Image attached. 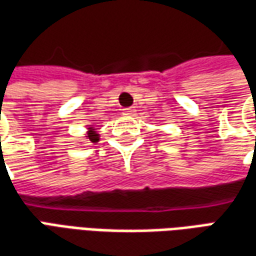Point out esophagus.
<instances>
[{"label":"esophagus","instance_id":"1","mask_svg":"<svg viewBox=\"0 0 256 256\" xmlns=\"http://www.w3.org/2000/svg\"><path fill=\"white\" fill-rule=\"evenodd\" d=\"M123 115H126V116H132L136 114V110H134V108H124L122 112Z\"/></svg>","mask_w":256,"mask_h":256}]
</instances>
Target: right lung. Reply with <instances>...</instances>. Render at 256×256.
<instances>
[{
	"mask_svg": "<svg viewBox=\"0 0 256 256\" xmlns=\"http://www.w3.org/2000/svg\"><path fill=\"white\" fill-rule=\"evenodd\" d=\"M87 138L91 141V142H98L100 141V134L96 133V128L90 126L88 128V136H87Z\"/></svg>",
	"mask_w": 256,
	"mask_h": 256,
	"instance_id": "obj_1",
	"label": "right lung"
}]
</instances>
